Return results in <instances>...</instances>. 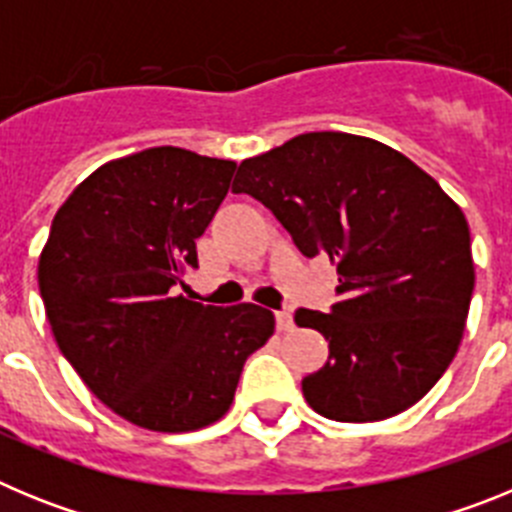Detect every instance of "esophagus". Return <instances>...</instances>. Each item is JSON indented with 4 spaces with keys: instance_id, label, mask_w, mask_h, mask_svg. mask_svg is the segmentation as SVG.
Listing matches in <instances>:
<instances>
[{
    "instance_id": "esophagus-1",
    "label": "esophagus",
    "mask_w": 512,
    "mask_h": 512,
    "mask_svg": "<svg viewBox=\"0 0 512 512\" xmlns=\"http://www.w3.org/2000/svg\"><path fill=\"white\" fill-rule=\"evenodd\" d=\"M274 320H277V328L279 330H292V328H295V320H292V312H289V310L274 312Z\"/></svg>"
}]
</instances>
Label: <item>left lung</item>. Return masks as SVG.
Returning <instances> with one entry per match:
<instances>
[{
    "mask_svg": "<svg viewBox=\"0 0 512 512\" xmlns=\"http://www.w3.org/2000/svg\"><path fill=\"white\" fill-rule=\"evenodd\" d=\"M251 194L302 256H330L338 302L295 323L328 341V361L302 379L323 418L369 423L408 410L443 377L474 292L464 212L436 179L372 138L305 133L238 166Z\"/></svg>",
    "mask_w": 512,
    "mask_h": 512,
    "instance_id": "left-lung-1",
    "label": "left lung"
}]
</instances>
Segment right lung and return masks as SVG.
I'll return each mask as SVG.
<instances>
[{
	"label": "right lung",
	"instance_id": "add662e5",
	"mask_svg": "<svg viewBox=\"0 0 512 512\" xmlns=\"http://www.w3.org/2000/svg\"><path fill=\"white\" fill-rule=\"evenodd\" d=\"M235 164L158 146L99 166L56 212L38 287L61 354L110 410L148 431L228 413L243 364L274 333L251 302L176 295Z\"/></svg>",
	"mask_w": 512,
	"mask_h": 512
}]
</instances>
